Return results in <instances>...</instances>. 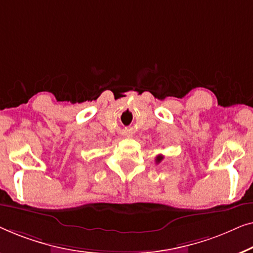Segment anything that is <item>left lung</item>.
I'll use <instances>...</instances> for the list:
<instances>
[{
  "label": "left lung",
  "mask_w": 253,
  "mask_h": 253,
  "mask_svg": "<svg viewBox=\"0 0 253 253\" xmlns=\"http://www.w3.org/2000/svg\"><path fill=\"white\" fill-rule=\"evenodd\" d=\"M163 159H164V156H162V155H158L157 156V157H156V163H161L162 161H163Z\"/></svg>",
  "instance_id": "left-lung-1"
}]
</instances>
